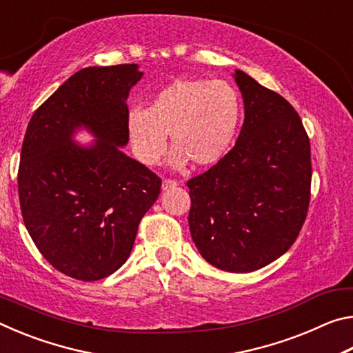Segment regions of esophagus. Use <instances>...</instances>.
Here are the masks:
<instances>
[{
	"label": "esophagus",
	"instance_id": "1",
	"mask_svg": "<svg viewBox=\"0 0 353 353\" xmlns=\"http://www.w3.org/2000/svg\"><path fill=\"white\" fill-rule=\"evenodd\" d=\"M174 187H177V182L176 181H170V179H166V181L162 182V190L163 191H168V190L174 188Z\"/></svg>",
	"mask_w": 353,
	"mask_h": 353
}]
</instances>
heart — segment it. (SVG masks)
Wrapping results in <instances>:
<instances>
[{
	"label": "heart",
	"mask_w": 353,
	"mask_h": 353,
	"mask_svg": "<svg viewBox=\"0 0 353 353\" xmlns=\"http://www.w3.org/2000/svg\"><path fill=\"white\" fill-rule=\"evenodd\" d=\"M241 103L227 81L177 79L149 101L146 109L128 112L126 132L135 159L146 166L160 162L170 135V165L182 170L190 162L212 166L224 157L235 139Z\"/></svg>",
	"instance_id": "heart-1"
}]
</instances>
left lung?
<instances>
[{
	"mask_svg": "<svg viewBox=\"0 0 353 353\" xmlns=\"http://www.w3.org/2000/svg\"><path fill=\"white\" fill-rule=\"evenodd\" d=\"M244 103L235 146L187 182L193 243L210 265L252 272L282 256L305 221L312 185L310 140L279 93L234 71Z\"/></svg>",
	"mask_w": 353,
	"mask_h": 353,
	"instance_id": "obj_1",
	"label": "left lung"
}]
</instances>
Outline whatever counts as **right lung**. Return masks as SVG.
Listing matches in <instances>:
<instances>
[{
  "instance_id": "1",
  "label": "right lung",
  "mask_w": 353,
  "mask_h": 353,
  "mask_svg": "<svg viewBox=\"0 0 353 353\" xmlns=\"http://www.w3.org/2000/svg\"><path fill=\"white\" fill-rule=\"evenodd\" d=\"M137 63L77 71L34 112L23 140L19 196L40 254L83 282L119 270L162 181L121 151ZM87 130L90 145L74 141Z\"/></svg>"
}]
</instances>
